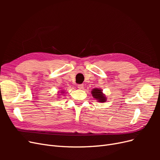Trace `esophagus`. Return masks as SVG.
Returning a JSON list of instances; mask_svg holds the SVG:
<instances>
[{
    "label": "esophagus",
    "mask_w": 160,
    "mask_h": 160,
    "mask_svg": "<svg viewBox=\"0 0 160 160\" xmlns=\"http://www.w3.org/2000/svg\"><path fill=\"white\" fill-rule=\"evenodd\" d=\"M83 84H79L78 85H77V88H78L79 89H83Z\"/></svg>",
    "instance_id": "obj_1"
}]
</instances>
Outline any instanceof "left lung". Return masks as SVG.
<instances>
[{"mask_svg": "<svg viewBox=\"0 0 160 160\" xmlns=\"http://www.w3.org/2000/svg\"><path fill=\"white\" fill-rule=\"evenodd\" d=\"M92 96L95 99L98 100L99 102H105L106 101V97L102 93V91L99 89H93L91 91Z\"/></svg>", "mask_w": 160, "mask_h": 160, "instance_id": "8db88e82", "label": "left lung"}]
</instances>
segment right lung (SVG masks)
<instances>
[{
    "label": "right lung",
    "instance_id": "1",
    "mask_svg": "<svg viewBox=\"0 0 160 160\" xmlns=\"http://www.w3.org/2000/svg\"><path fill=\"white\" fill-rule=\"evenodd\" d=\"M61 93H62V92H61Z\"/></svg>",
    "mask_w": 160,
    "mask_h": 160
}]
</instances>
